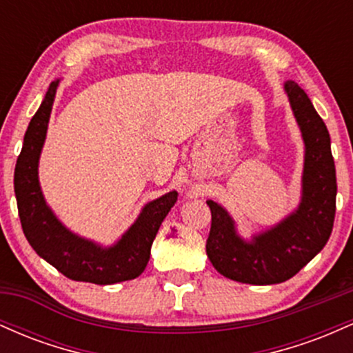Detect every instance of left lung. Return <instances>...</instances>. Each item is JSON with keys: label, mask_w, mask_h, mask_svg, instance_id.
Here are the masks:
<instances>
[{"label": "left lung", "mask_w": 353, "mask_h": 353, "mask_svg": "<svg viewBox=\"0 0 353 353\" xmlns=\"http://www.w3.org/2000/svg\"><path fill=\"white\" fill-rule=\"evenodd\" d=\"M285 91L305 143L299 209L252 242H244L229 214L208 201L212 222L205 252L210 264L224 277L242 283L270 285L289 281L325 247L334 228L337 177L329 131L302 88L287 81Z\"/></svg>", "instance_id": "left-lung-1"}]
</instances>
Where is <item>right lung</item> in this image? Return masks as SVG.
<instances>
[{
  "mask_svg": "<svg viewBox=\"0 0 353 353\" xmlns=\"http://www.w3.org/2000/svg\"><path fill=\"white\" fill-rule=\"evenodd\" d=\"M56 88L58 81L51 83L41 106L28 125L23 149L16 161L14 194L23 232L36 254L68 279L98 285L131 281L144 272L154 239L164 217L176 204L177 192L172 190L149 202L132 228L109 249L84 241L63 228L44 202L38 182V161Z\"/></svg>",
  "mask_w": 353,
  "mask_h": 353,
  "instance_id": "add662e5",
  "label": "right lung"
}]
</instances>
